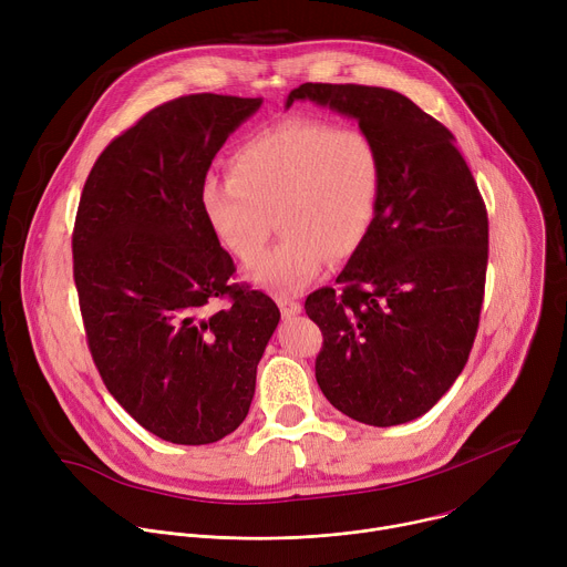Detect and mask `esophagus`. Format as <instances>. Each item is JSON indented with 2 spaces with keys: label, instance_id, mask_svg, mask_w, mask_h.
<instances>
[{
  "label": "esophagus",
  "instance_id": "obj_1",
  "mask_svg": "<svg viewBox=\"0 0 567 567\" xmlns=\"http://www.w3.org/2000/svg\"><path fill=\"white\" fill-rule=\"evenodd\" d=\"M276 300H278V307H280V311H282V316H285V318L298 316V313L302 311V305H300V302H296V300H291V298H287V296H278Z\"/></svg>",
  "mask_w": 567,
  "mask_h": 567
}]
</instances>
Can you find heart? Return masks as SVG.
Instances as JSON below:
<instances>
[{"label":"heart","mask_w":567,"mask_h":567,"mask_svg":"<svg viewBox=\"0 0 567 567\" xmlns=\"http://www.w3.org/2000/svg\"><path fill=\"white\" fill-rule=\"evenodd\" d=\"M383 195V154L372 134L328 121L289 118L230 156V175H208L199 208L219 245L251 260L278 213L282 239L247 269L249 280L293 293L322 262L352 258L370 235Z\"/></svg>","instance_id":"heart-1"}]
</instances>
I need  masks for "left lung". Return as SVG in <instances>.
<instances>
[{
	"label": "left lung",
	"mask_w": 567,
	"mask_h": 567,
	"mask_svg": "<svg viewBox=\"0 0 567 567\" xmlns=\"http://www.w3.org/2000/svg\"><path fill=\"white\" fill-rule=\"evenodd\" d=\"M293 101L354 118L383 154L374 226L339 274L307 296L322 332L316 381L334 409L370 426L406 424L449 392L480 322L489 221L455 136L385 87L305 83Z\"/></svg>",
	"instance_id": "1"
}]
</instances>
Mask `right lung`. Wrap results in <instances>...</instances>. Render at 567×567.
<instances>
[{
    "label": "right lung",
    "mask_w": 567,
    "mask_h": 567,
    "mask_svg": "<svg viewBox=\"0 0 567 567\" xmlns=\"http://www.w3.org/2000/svg\"><path fill=\"white\" fill-rule=\"evenodd\" d=\"M262 99L193 94L158 105L94 164L73 228V280L94 363L152 435L213 444L245 422L280 309L230 285L199 186ZM228 297L229 307L209 305Z\"/></svg>",
    "instance_id": "1"
}]
</instances>
